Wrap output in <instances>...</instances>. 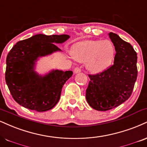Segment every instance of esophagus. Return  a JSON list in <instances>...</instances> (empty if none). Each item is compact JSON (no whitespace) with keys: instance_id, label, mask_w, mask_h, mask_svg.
I'll list each match as a JSON object with an SVG mask.
<instances>
[{"instance_id":"34e87169","label":"esophagus","mask_w":147,"mask_h":147,"mask_svg":"<svg viewBox=\"0 0 147 147\" xmlns=\"http://www.w3.org/2000/svg\"><path fill=\"white\" fill-rule=\"evenodd\" d=\"M79 72H81V69L78 68V67L75 68V70H74V73L77 74V73H79Z\"/></svg>"}]
</instances>
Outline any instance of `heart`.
I'll use <instances>...</instances> for the list:
<instances>
[{
    "label": "heart",
    "instance_id": "obj_1",
    "mask_svg": "<svg viewBox=\"0 0 147 147\" xmlns=\"http://www.w3.org/2000/svg\"><path fill=\"white\" fill-rule=\"evenodd\" d=\"M71 54L76 61L86 63V68L90 72L98 74L112 65L116 49L108 40H85L73 46Z\"/></svg>",
    "mask_w": 147,
    "mask_h": 147
}]
</instances>
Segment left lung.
<instances>
[{
	"instance_id": "8db88e82",
	"label": "left lung",
	"mask_w": 147,
	"mask_h": 147,
	"mask_svg": "<svg viewBox=\"0 0 147 147\" xmlns=\"http://www.w3.org/2000/svg\"><path fill=\"white\" fill-rule=\"evenodd\" d=\"M109 37L116 49L114 65L101 73L89 75L88 103L98 111L118 107L129 98L137 79V54L132 46L116 33Z\"/></svg>"
}]
</instances>
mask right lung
<instances>
[{"instance_id":"obj_1","label":"right lung","mask_w":147,"mask_h":147,"mask_svg":"<svg viewBox=\"0 0 147 147\" xmlns=\"http://www.w3.org/2000/svg\"><path fill=\"white\" fill-rule=\"evenodd\" d=\"M69 38L65 34H37L18 42L11 49L6 59L5 81L19 105L36 112H45L56 105L63 86L73 72L56 69L40 75L35 66L40 57L61 51L55 44H62Z\"/></svg>"}]
</instances>
